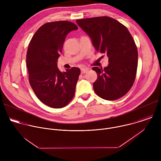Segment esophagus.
Masks as SVG:
<instances>
[{
  "instance_id": "esophagus-1",
  "label": "esophagus",
  "mask_w": 161,
  "mask_h": 161,
  "mask_svg": "<svg viewBox=\"0 0 161 161\" xmlns=\"http://www.w3.org/2000/svg\"><path fill=\"white\" fill-rule=\"evenodd\" d=\"M88 68H82L81 69V74H85L88 71Z\"/></svg>"
}]
</instances>
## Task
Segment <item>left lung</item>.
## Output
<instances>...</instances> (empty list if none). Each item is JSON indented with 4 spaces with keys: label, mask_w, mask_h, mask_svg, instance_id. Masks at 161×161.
I'll return each instance as SVG.
<instances>
[{
    "label": "left lung",
    "mask_w": 161,
    "mask_h": 161,
    "mask_svg": "<svg viewBox=\"0 0 161 161\" xmlns=\"http://www.w3.org/2000/svg\"><path fill=\"white\" fill-rule=\"evenodd\" d=\"M78 25L89 36L96 50L106 53L108 65L94 67L97 75L93 83L96 94L114 101L125 95L132 87L137 67V50L127 27L108 16L77 19Z\"/></svg>",
    "instance_id": "left-lung-1"
}]
</instances>
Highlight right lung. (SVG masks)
I'll return each instance as SVG.
<instances>
[{
  "label": "right lung",
  "instance_id": "add662e5",
  "mask_svg": "<svg viewBox=\"0 0 161 161\" xmlns=\"http://www.w3.org/2000/svg\"><path fill=\"white\" fill-rule=\"evenodd\" d=\"M78 29L68 21L47 23L36 31L29 44L26 63L30 85L37 98L53 108L65 106L75 94L80 68L61 72L57 62L67 35Z\"/></svg>",
  "mask_w": 161,
  "mask_h": 161
}]
</instances>
